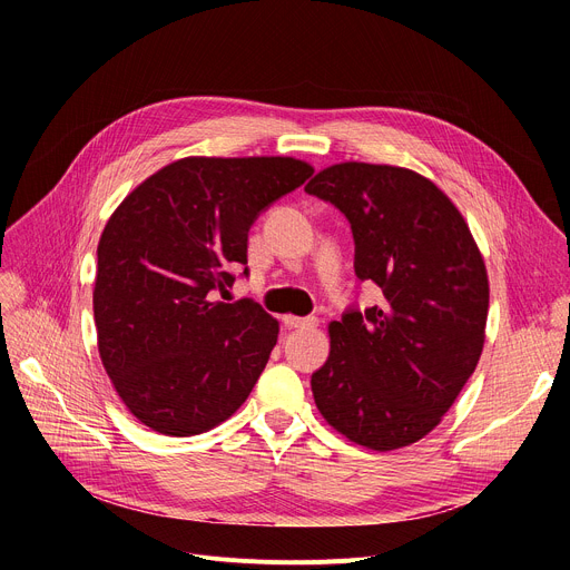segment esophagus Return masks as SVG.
I'll list each match as a JSON object with an SVG mask.
<instances>
[{
  "instance_id": "34e87169",
  "label": "esophagus",
  "mask_w": 570,
  "mask_h": 570,
  "mask_svg": "<svg viewBox=\"0 0 570 570\" xmlns=\"http://www.w3.org/2000/svg\"><path fill=\"white\" fill-rule=\"evenodd\" d=\"M282 323L286 325V327H312V325H316V318L314 316H284L282 318Z\"/></svg>"
}]
</instances>
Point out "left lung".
<instances>
[{
    "label": "left lung",
    "instance_id": "8db88e82",
    "mask_svg": "<svg viewBox=\"0 0 570 570\" xmlns=\"http://www.w3.org/2000/svg\"><path fill=\"white\" fill-rule=\"evenodd\" d=\"M307 194L348 219L355 275L383 301L331 323V355L312 374L321 415L372 451L421 441L481 361L490 284L460 209L409 168L346 161Z\"/></svg>",
    "mask_w": 570,
    "mask_h": 570
}]
</instances>
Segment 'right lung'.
<instances>
[{
  "mask_svg": "<svg viewBox=\"0 0 570 570\" xmlns=\"http://www.w3.org/2000/svg\"><path fill=\"white\" fill-rule=\"evenodd\" d=\"M312 173L291 157H187L149 175L108 219L95 282L99 353L149 430L194 436L249 397L279 323L249 297L217 295L247 265L258 215Z\"/></svg>",
  "mask_w": 570,
  "mask_h": 570,
  "instance_id": "right-lung-1",
  "label": "right lung"
}]
</instances>
